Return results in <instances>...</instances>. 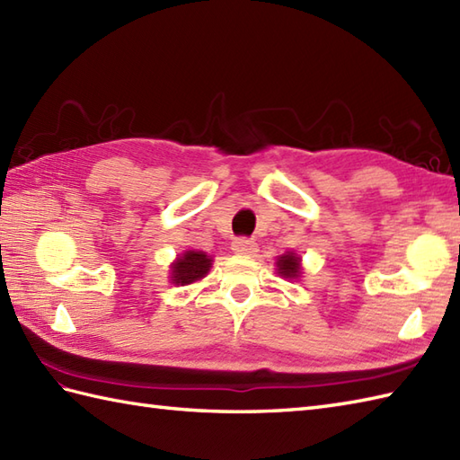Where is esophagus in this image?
Masks as SVG:
<instances>
[{
    "label": "esophagus",
    "instance_id": "obj_1",
    "mask_svg": "<svg viewBox=\"0 0 460 460\" xmlns=\"http://www.w3.org/2000/svg\"><path fill=\"white\" fill-rule=\"evenodd\" d=\"M231 249H233V252H237V255H255V252H257L255 241L245 239V237L233 241Z\"/></svg>",
    "mask_w": 460,
    "mask_h": 460
}]
</instances>
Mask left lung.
Instances as JSON below:
<instances>
[{"label": "left lung", "instance_id": "1", "mask_svg": "<svg viewBox=\"0 0 460 460\" xmlns=\"http://www.w3.org/2000/svg\"><path fill=\"white\" fill-rule=\"evenodd\" d=\"M300 257L296 255V252H285V255H280L277 259V272L280 277L285 279H298L300 277Z\"/></svg>", "mask_w": 460, "mask_h": 460}]
</instances>
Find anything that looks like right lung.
Wrapping results in <instances>:
<instances>
[{"mask_svg": "<svg viewBox=\"0 0 460 460\" xmlns=\"http://www.w3.org/2000/svg\"><path fill=\"white\" fill-rule=\"evenodd\" d=\"M211 269V257L201 251H185L181 257L172 262V282L173 285H191L203 279Z\"/></svg>", "mask_w": 460, "mask_h": 460, "instance_id": "obj_1", "label": "right lung"}]
</instances>
